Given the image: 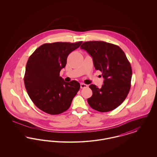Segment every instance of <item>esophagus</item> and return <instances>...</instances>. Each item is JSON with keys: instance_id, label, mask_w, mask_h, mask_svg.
<instances>
[{"instance_id": "obj_1", "label": "esophagus", "mask_w": 157, "mask_h": 157, "mask_svg": "<svg viewBox=\"0 0 157 157\" xmlns=\"http://www.w3.org/2000/svg\"><path fill=\"white\" fill-rule=\"evenodd\" d=\"M88 87V85L85 84L83 83H81V88H87Z\"/></svg>"}]
</instances>
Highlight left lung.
Wrapping results in <instances>:
<instances>
[{
    "label": "left lung",
    "mask_w": 157,
    "mask_h": 157,
    "mask_svg": "<svg viewBox=\"0 0 157 157\" xmlns=\"http://www.w3.org/2000/svg\"><path fill=\"white\" fill-rule=\"evenodd\" d=\"M81 49L92 56L94 67L104 78L101 88L91 84L90 106L101 112L117 108L127 98L131 88L132 69L124 51L117 45L103 41L85 42Z\"/></svg>",
    "instance_id": "1"
}]
</instances>
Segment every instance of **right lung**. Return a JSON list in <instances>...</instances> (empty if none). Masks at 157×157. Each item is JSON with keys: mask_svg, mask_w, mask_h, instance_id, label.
I'll return each mask as SVG.
<instances>
[{"mask_svg": "<svg viewBox=\"0 0 157 157\" xmlns=\"http://www.w3.org/2000/svg\"><path fill=\"white\" fill-rule=\"evenodd\" d=\"M82 43L45 44L29 58L24 76L25 86L33 104L42 111L58 115L70 107L80 84L76 81L65 82L59 76L60 71L65 67L69 54Z\"/></svg>", "mask_w": 157, "mask_h": 157, "instance_id": "add662e5", "label": "right lung"}]
</instances>
